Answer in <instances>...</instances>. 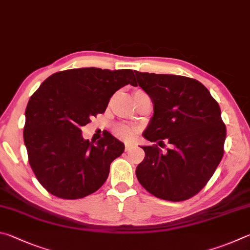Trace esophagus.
I'll return each instance as SVG.
<instances>
[{
    "instance_id": "34e87169",
    "label": "esophagus",
    "mask_w": 250,
    "mask_h": 250,
    "mask_svg": "<svg viewBox=\"0 0 250 250\" xmlns=\"http://www.w3.org/2000/svg\"><path fill=\"white\" fill-rule=\"evenodd\" d=\"M133 148H135V145H133V144H126V145H125V150L126 151L132 150Z\"/></svg>"
}]
</instances>
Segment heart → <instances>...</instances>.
Masks as SVG:
<instances>
[{"mask_svg":"<svg viewBox=\"0 0 250 250\" xmlns=\"http://www.w3.org/2000/svg\"><path fill=\"white\" fill-rule=\"evenodd\" d=\"M142 93H144L143 91L137 90V91H135L134 95H138ZM114 133H115L117 137L123 139V141L130 142V141H133L135 137H136V135L138 134V128L135 127V126L128 125V124H118L115 126V128H114Z\"/></svg>","mask_w":250,"mask_h":250,"instance_id":"heart-1","label":"heart"}]
</instances>
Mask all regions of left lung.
Instances as JSON below:
<instances>
[{"label": "left lung", "mask_w": 250, "mask_h": 250, "mask_svg": "<svg viewBox=\"0 0 250 250\" xmlns=\"http://www.w3.org/2000/svg\"><path fill=\"white\" fill-rule=\"evenodd\" d=\"M135 86L150 96L154 116L144 137L145 159L136 177L156 198L180 202L207 186L224 155L226 126L220 105L195 79L134 71ZM170 147L163 154L164 139Z\"/></svg>", "instance_id": "obj_1"}]
</instances>
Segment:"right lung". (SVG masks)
<instances>
[{
	"mask_svg": "<svg viewBox=\"0 0 250 250\" xmlns=\"http://www.w3.org/2000/svg\"><path fill=\"white\" fill-rule=\"evenodd\" d=\"M128 83L135 84L130 69H69L51 74L30 96L24 143L30 167L49 193L77 200L106 181L124 144L109 133L91 143L81 127L104 113L112 95Z\"/></svg>",
	"mask_w": 250,
	"mask_h": 250,
	"instance_id": "right-lung-1",
	"label": "right lung"
}]
</instances>
